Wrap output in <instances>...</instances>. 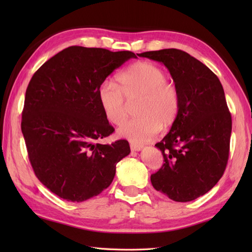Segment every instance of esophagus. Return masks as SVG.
Wrapping results in <instances>:
<instances>
[{"label":"esophagus","mask_w":252,"mask_h":252,"mask_svg":"<svg viewBox=\"0 0 252 252\" xmlns=\"http://www.w3.org/2000/svg\"><path fill=\"white\" fill-rule=\"evenodd\" d=\"M143 149L142 145H137V144H131V151L133 152H140Z\"/></svg>","instance_id":"obj_1"}]
</instances>
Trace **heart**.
<instances>
[{
  "label": "heart",
  "instance_id": "b5f03b06",
  "mask_svg": "<svg viewBox=\"0 0 252 252\" xmlns=\"http://www.w3.org/2000/svg\"><path fill=\"white\" fill-rule=\"evenodd\" d=\"M118 83L105 80L98 85L97 100L107 121L121 126L129 103L138 98L135 114L119 129V135L133 144H143L175 122L181 107L178 87L167 80L162 68L149 62H138L118 76Z\"/></svg>",
  "mask_w": 252,
  "mask_h": 252
}]
</instances>
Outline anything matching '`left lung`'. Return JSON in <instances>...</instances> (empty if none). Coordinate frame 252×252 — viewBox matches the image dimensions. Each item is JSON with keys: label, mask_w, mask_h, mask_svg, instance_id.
Instances as JSON below:
<instances>
[{"label": "left lung", "mask_w": 252, "mask_h": 252, "mask_svg": "<svg viewBox=\"0 0 252 252\" xmlns=\"http://www.w3.org/2000/svg\"><path fill=\"white\" fill-rule=\"evenodd\" d=\"M162 63L180 91L179 116L156 146L162 167L152 174L154 189L186 202L205 195L225 171L232 117L220 80L206 65L176 49L141 53Z\"/></svg>", "instance_id": "8db88e82"}]
</instances>
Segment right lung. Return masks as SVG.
I'll return each instance as SVG.
<instances>
[{"label":"right lung","mask_w":252,"mask_h":252,"mask_svg":"<svg viewBox=\"0 0 252 252\" xmlns=\"http://www.w3.org/2000/svg\"><path fill=\"white\" fill-rule=\"evenodd\" d=\"M130 58H136L130 51L70 46L30 80L21 132L36 178L63 199L81 202L100 194L130 154L126 140L97 143L115 131L98 104V85Z\"/></svg>","instance_id":"1"}]
</instances>
